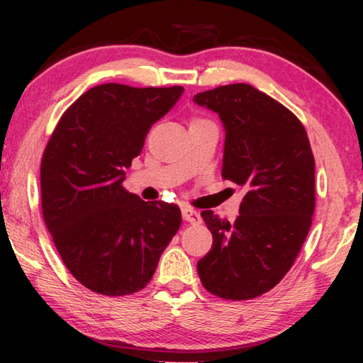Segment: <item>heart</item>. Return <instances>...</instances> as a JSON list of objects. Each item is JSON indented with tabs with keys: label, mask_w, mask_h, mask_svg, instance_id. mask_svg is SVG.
Masks as SVG:
<instances>
[{
	"label": "heart",
	"mask_w": 363,
	"mask_h": 363,
	"mask_svg": "<svg viewBox=\"0 0 363 363\" xmlns=\"http://www.w3.org/2000/svg\"><path fill=\"white\" fill-rule=\"evenodd\" d=\"M188 142H190L191 145L200 147V140H198V138H196V130H195V128H193V130H190V133H188Z\"/></svg>",
	"instance_id": "obj_1"
}]
</instances>
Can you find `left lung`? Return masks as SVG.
Returning <instances> with one entry per match:
<instances>
[{
    "label": "left lung",
    "instance_id": "obj_1",
    "mask_svg": "<svg viewBox=\"0 0 363 363\" xmlns=\"http://www.w3.org/2000/svg\"><path fill=\"white\" fill-rule=\"evenodd\" d=\"M183 87L101 84L64 112L41 160L43 218L69 272L97 294L143 289L182 225L157 196L123 188L150 127Z\"/></svg>",
    "mask_w": 363,
    "mask_h": 363
}]
</instances>
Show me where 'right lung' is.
Instances as JSON below:
<instances>
[{"label":"right lung","mask_w":363,"mask_h":363,"mask_svg":"<svg viewBox=\"0 0 363 363\" xmlns=\"http://www.w3.org/2000/svg\"><path fill=\"white\" fill-rule=\"evenodd\" d=\"M193 102L225 125L221 177L240 185V210L203 216L213 246L198 261L208 292L252 299L272 289L294 264L315 208L314 155L299 118L250 84L196 94Z\"/></svg>","instance_id":"right-lung-1"}]
</instances>
